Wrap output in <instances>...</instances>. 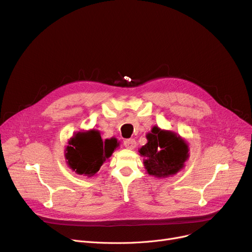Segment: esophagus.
<instances>
[{
    "label": "esophagus",
    "mask_w": 252,
    "mask_h": 252,
    "mask_svg": "<svg viewBox=\"0 0 252 252\" xmlns=\"http://www.w3.org/2000/svg\"><path fill=\"white\" fill-rule=\"evenodd\" d=\"M136 141H135V139H126V140H125V142H124V145H125V147L126 148H127V149H134L135 147H136Z\"/></svg>",
    "instance_id": "1"
}]
</instances>
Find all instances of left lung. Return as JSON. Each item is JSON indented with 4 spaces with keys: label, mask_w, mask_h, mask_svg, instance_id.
Listing matches in <instances>:
<instances>
[{
    "label": "left lung",
    "mask_w": 252,
    "mask_h": 252,
    "mask_svg": "<svg viewBox=\"0 0 252 252\" xmlns=\"http://www.w3.org/2000/svg\"><path fill=\"white\" fill-rule=\"evenodd\" d=\"M148 143L140 149L148 174L164 178L177 174L189 156L188 146L181 137L154 126L147 135Z\"/></svg>",
    "instance_id": "obj_1"
}]
</instances>
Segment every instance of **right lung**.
I'll use <instances>...</instances> for the list:
<instances>
[{
  "instance_id": "right-lung-1",
  "label": "right lung",
  "mask_w": 252,
  "mask_h": 252,
  "mask_svg": "<svg viewBox=\"0 0 252 252\" xmlns=\"http://www.w3.org/2000/svg\"><path fill=\"white\" fill-rule=\"evenodd\" d=\"M68 144L65 156L69 166L76 174L89 177L97 173L118 146L114 138L103 142L99 131L94 129L85 133L79 131Z\"/></svg>"
}]
</instances>
